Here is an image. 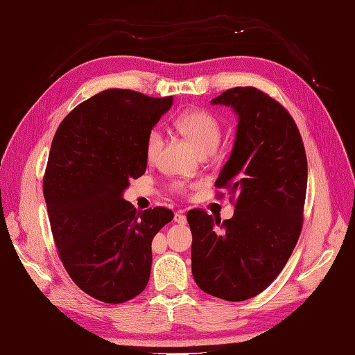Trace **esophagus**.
Returning <instances> with one entry per match:
<instances>
[{
    "label": "esophagus",
    "mask_w": 355,
    "mask_h": 355,
    "mask_svg": "<svg viewBox=\"0 0 355 355\" xmlns=\"http://www.w3.org/2000/svg\"><path fill=\"white\" fill-rule=\"evenodd\" d=\"M175 222L180 223V225H185L187 223V217H185L184 212H180V211L176 212V214H175Z\"/></svg>",
    "instance_id": "34e87169"
}]
</instances>
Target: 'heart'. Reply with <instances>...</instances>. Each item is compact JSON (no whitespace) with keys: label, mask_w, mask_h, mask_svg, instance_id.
I'll return each mask as SVG.
<instances>
[{"label":"heart","mask_w":355,"mask_h":355,"mask_svg":"<svg viewBox=\"0 0 355 355\" xmlns=\"http://www.w3.org/2000/svg\"><path fill=\"white\" fill-rule=\"evenodd\" d=\"M176 129L191 141L202 155H209L217 148L223 135V128L218 118L207 109H190L176 118ZM164 146V135L159 129H152L146 139L147 161H156ZM171 191L185 194L188 185L182 180L170 184Z\"/></svg>","instance_id":"obj_1"}]
</instances>
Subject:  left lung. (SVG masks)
Here are the masks:
<instances>
[{"label": "left lung", "instance_id": "obj_1", "mask_svg": "<svg viewBox=\"0 0 355 355\" xmlns=\"http://www.w3.org/2000/svg\"><path fill=\"white\" fill-rule=\"evenodd\" d=\"M239 114L237 135L216 188H227L235 214L187 212L191 270L205 293L239 302L254 297L284 269L304 223L306 155L297 125L279 101L254 86L212 100ZM222 196V194H218Z\"/></svg>", "mask_w": 355, "mask_h": 355}]
</instances>
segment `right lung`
Masks as SVG:
<instances>
[{"instance_id": "1", "label": "right lung", "mask_w": 355, "mask_h": 355, "mask_svg": "<svg viewBox=\"0 0 355 355\" xmlns=\"http://www.w3.org/2000/svg\"><path fill=\"white\" fill-rule=\"evenodd\" d=\"M132 89H106L59 124L44 175V198L58 254L86 295L123 304L147 286L152 240L171 222L164 207L137 211L121 194L147 168L148 132L171 107Z\"/></svg>"}]
</instances>
